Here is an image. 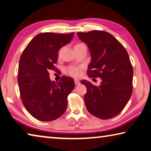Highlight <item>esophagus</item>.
I'll return each mask as SVG.
<instances>
[{"mask_svg": "<svg viewBox=\"0 0 151 151\" xmlns=\"http://www.w3.org/2000/svg\"><path fill=\"white\" fill-rule=\"evenodd\" d=\"M75 83L76 85H79L81 83H80V81H78V79H75Z\"/></svg>", "mask_w": 151, "mask_h": 151, "instance_id": "1", "label": "esophagus"}]
</instances>
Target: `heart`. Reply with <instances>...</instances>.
<instances>
[{
    "instance_id": "1",
    "label": "heart",
    "mask_w": 151,
    "mask_h": 151,
    "mask_svg": "<svg viewBox=\"0 0 151 151\" xmlns=\"http://www.w3.org/2000/svg\"><path fill=\"white\" fill-rule=\"evenodd\" d=\"M85 45L83 44H76L75 46H77V45ZM81 70H82V68L81 66H70L65 69V73L67 75H70L73 77H78L81 75Z\"/></svg>"
}]
</instances>
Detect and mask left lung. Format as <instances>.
Instances as JSON below:
<instances>
[{
  "instance_id": "8db88e82",
  "label": "left lung",
  "mask_w": 151,
  "mask_h": 151,
  "mask_svg": "<svg viewBox=\"0 0 151 151\" xmlns=\"http://www.w3.org/2000/svg\"><path fill=\"white\" fill-rule=\"evenodd\" d=\"M77 34L91 54L88 76L102 81L98 87L85 80L81 82L87 87L86 107L98 118H113L121 113L132 93L133 68L128 52L108 32L94 30Z\"/></svg>"
}]
</instances>
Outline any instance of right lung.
<instances>
[{
    "label": "right lung",
    "instance_id": "right-lung-1",
    "mask_svg": "<svg viewBox=\"0 0 151 151\" xmlns=\"http://www.w3.org/2000/svg\"><path fill=\"white\" fill-rule=\"evenodd\" d=\"M74 35L40 33L31 40L20 57L17 74L20 97L25 109L38 120H55L67 108V98L75 87V81L65 76L58 83L51 81L49 71L58 70L55 64L59 50Z\"/></svg>",
    "mask_w": 151,
    "mask_h": 151
}]
</instances>
